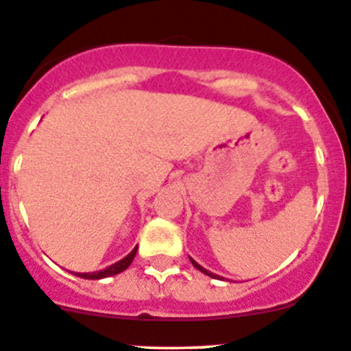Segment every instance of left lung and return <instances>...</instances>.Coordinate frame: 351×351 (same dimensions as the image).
Segmentation results:
<instances>
[{
  "label": "left lung",
  "mask_w": 351,
  "mask_h": 351,
  "mask_svg": "<svg viewBox=\"0 0 351 351\" xmlns=\"http://www.w3.org/2000/svg\"><path fill=\"white\" fill-rule=\"evenodd\" d=\"M191 263H193V266H194V268H197V269H199V271H201V273H204V275L211 276V278H218V276H217V275H213V273L206 271V269H204V268H203V266H199V265H197V263H196V261H194V259H191Z\"/></svg>",
  "instance_id": "1"
}]
</instances>
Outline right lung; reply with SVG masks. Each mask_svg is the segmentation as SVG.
Here are the masks:
<instances>
[{"mask_svg":"<svg viewBox=\"0 0 351 351\" xmlns=\"http://www.w3.org/2000/svg\"><path fill=\"white\" fill-rule=\"evenodd\" d=\"M136 251H138V245L133 249V251L130 252V254L126 256L124 259H121L119 263H116V265L109 266V268L102 269V271H97V273H75L76 276H80V278H85V280H100V278H107V276H112V275H117V273H123L124 269L128 268V266L133 263L134 256H136Z\"/></svg>","mask_w":351,"mask_h":351,"instance_id":"right-lung-1","label":"right lung"}]
</instances>
